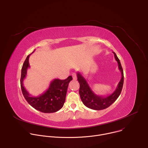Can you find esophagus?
I'll return each instance as SVG.
<instances>
[{
    "instance_id": "34e87169",
    "label": "esophagus",
    "mask_w": 148,
    "mask_h": 148,
    "mask_svg": "<svg viewBox=\"0 0 148 148\" xmlns=\"http://www.w3.org/2000/svg\"><path fill=\"white\" fill-rule=\"evenodd\" d=\"M72 76H73V78L74 79H77V75H76V74L75 73L72 74Z\"/></svg>"
}]
</instances>
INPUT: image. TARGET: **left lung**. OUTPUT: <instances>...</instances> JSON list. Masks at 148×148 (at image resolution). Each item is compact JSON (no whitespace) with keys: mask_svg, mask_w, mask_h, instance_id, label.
<instances>
[{"mask_svg":"<svg viewBox=\"0 0 148 148\" xmlns=\"http://www.w3.org/2000/svg\"><path fill=\"white\" fill-rule=\"evenodd\" d=\"M112 53H114L115 58L118 62V69L121 73L122 77L116 90L111 95L104 97L95 94L91 88L86 78L80 73L78 72L77 74V80L78 81L80 86L79 94L81 99L82 103L87 107L90 109L94 110H102L106 109L117 99L121 94L123 84V72L120 60L118 58L116 54L114 52Z\"/></svg>","mask_w":148,"mask_h":148,"instance_id":"1","label":"left lung"}]
</instances>
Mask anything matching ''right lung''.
<instances>
[{
    "mask_svg": "<svg viewBox=\"0 0 148 148\" xmlns=\"http://www.w3.org/2000/svg\"><path fill=\"white\" fill-rule=\"evenodd\" d=\"M30 54L25 60L21 71L20 86L23 95L34 109L44 113L56 112L64 105L69 84L73 79V77L69 76L64 80L54 79L51 81L49 88L44 93L37 97L31 96L23 86V80L26 77L27 70L30 67L29 59Z\"/></svg>",
    "mask_w": 148,
    "mask_h": 148,
    "instance_id": "1",
    "label": "right lung"
}]
</instances>
